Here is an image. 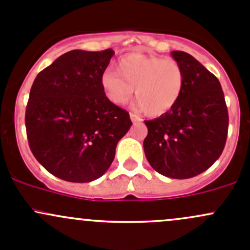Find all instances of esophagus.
I'll return each mask as SVG.
<instances>
[{
  "mask_svg": "<svg viewBox=\"0 0 250 250\" xmlns=\"http://www.w3.org/2000/svg\"><path fill=\"white\" fill-rule=\"evenodd\" d=\"M129 117H130V120H132V122L133 123H137V122H141V118L139 117V116L138 115H135V113H129Z\"/></svg>",
  "mask_w": 250,
  "mask_h": 250,
  "instance_id": "34e87169",
  "label": "esophagus"
}]
</instances>
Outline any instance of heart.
I'll list each match as a JSON object with an SVG mask.
<instances>
[{"mask_svg":"<svg viewBox=\"0 0 250 250\" xmlns=\"http://www.w3.org/2000/svg\"><path fill=\"white\" fill-rule=\"evenodd\" d=\"M100 84L107 99L116 105L127 104L135 88L140 109L157 117L173 109L180 99L185 74L174 59L132 53L121 58L117 74L105 71Z\"/></svg>","mask_w":250,"mask_h":250,"instance_id":"obj_1","label":"heart"}]
</instances>
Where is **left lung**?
I'll list each match as a JSON object with an SVG mask.
<instances>
[{
  "label": "left lung",
  "mask_w": 250,
  "mask_h": 250,
  "mask_svg": "<svg viewBox=\"0 0 250 250\" xmlns=\"http://www.w3.org/2000/svg\"><path fill=\"white\" fill-rule=\"evenodd\" d=\"M185 74L183 94L173 109L145 121L144 151L151 167L172 179L208 169L225 147L229 113L219 80L188 53L173 50Z\"/></svg>",
  "instance_id": "1"
}]
</instances>
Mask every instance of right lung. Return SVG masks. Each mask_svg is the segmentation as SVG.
Here are the masks:
<instances>
[{
  "label": "right lung",
  "instance_id": "obj_1",
  "mask_svg": "<svg viewBox=\"0 0 250 250\" xmlns=\"http://www.w3.org/2000/svg\"><path fill=\"white\" fill-rule=\"evenodd\" d=\"M113 54L70 50L35 78L25 113L27 140L36 160L57 178H100L132 125L129 113L112 104L100 84Z\"/></svg>",
  "mask_w": 250,
  "mask_h": 250
}]
</instances>
